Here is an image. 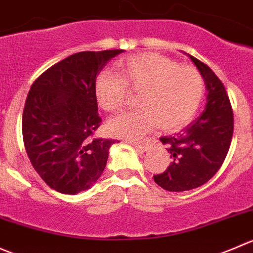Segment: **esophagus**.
Here are the masks:
<instances>
[{
  "instance_id": "34e87169",
  "label": "esophagus",
  "mask_w": 253,
  "mask_h": 253,
  "mask_svg": "<svg viewBox=\"0 0 253 253\" xmlns=\"http://www.w3.org/2000/svg\"><path fill=\"white\" fill-rule=\"evenodd\" d=\"M131 144H132V146H135V149L140 152H144L147 150L146 144H144V142H131Z\"/></svg>"
}]
</instances>
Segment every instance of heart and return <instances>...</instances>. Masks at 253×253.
Masks as SVG:
<instances>
[{"instance_id": "b5f03b06", "label": "heart", "mask_w": 253, "mask_h": 253, "mask_svg": "<svg viewBox=\"0 0 253 253\" xmlns=\"http://www.w3.org/2000/svg\"><path fill=\"white\" fill-rule=\"evenodd\" d=\"M117 74L102 71L93 84L97 103L108 112L123 108L130 92L139 94L140 109L108 122L112 135L139 140L154 126L181 129L192 121L206 91L203 75L191 65L157 54H140L116 64Z\"/></svg>"}]
</instances>
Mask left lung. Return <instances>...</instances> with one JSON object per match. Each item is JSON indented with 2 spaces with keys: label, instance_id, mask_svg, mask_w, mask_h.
<instances>
[{
  "label": "left lung",
  "instance_id": "8db88e82",
  "mask_svg": "<svg viewBox=\"0 0 253 253\" xmlns=\"http://www.w3.org/2000/svg\"><path fill=\"white\" fill-rule=\"evenodd\" d=\"M206 80L208 97L203 113L173 136L160 137L171 164L154 179L166 191L183 192L207 183L221 167L231 144L234 112L224 84L201 60L191 56Z\"/></svg>",
  "mask_w": 253,
  "mask_h": 253
}]
</instances>
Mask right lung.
<instances>
[{"label":"right lung","instance_id":"obj_1","mask_svg":"<svg viewBox=\"0 0 253 253\" xmlns=\"http://www.w3.org/2000/svg\"><path fill=\"white\" fill-rule=\"evenodd\" d=\"M123 50L81 51L44 71L32 84L22 118L31 164L50 188L76 194L101 177L116 140L94 137L101 126L93 84Z\"/></svg>","mask_w":253,"mask_h":253}]
</instances>
